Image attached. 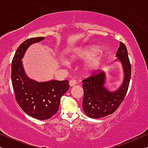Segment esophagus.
Here are the masks:
<instances>
[{
  "mask_svg": "<svg viewBox=\"0 0 148 148\" xmlns=\"http://www.w3.org/2000/svg\"><path fill=\"white\" fill-rule=\"evenodd\" d=\"M69 84L70 86H73L76 84V81L75 80H71L69 82Z\"/></svg>",
  "mask_w": 148,
  "mask_h": 148,
  "instance_id": "1",
  "label": "esophagus"
}]
</instances>
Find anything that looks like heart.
Segmentation results:
<instances>
[{
    "label": "heart",
    "instance_id": "obj_1",
    "mask_svg": "<svg viewBox=\"0 0 148 148\" xmlns=\"http://www.w3.org/2000/svg\"><path fill=\"white\" fill-rule=\"evenodd\" d=\"M100 46L92 45L78 50L70 57V60H87L82 68L84 74L90 75L95 73L100 69L106 61L105 56L102 54ZM66 64H67L66 63Z\"/></svg>",
    "mask_w": 148,
    "mask_h": 148
}]
</instances>
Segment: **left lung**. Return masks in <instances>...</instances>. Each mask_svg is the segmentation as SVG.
Returning <instances> with one entry per match:
<instances>
[{
	"mask_svg": "<svg viewBox=\"0 0 148 148\" xmlns=\"http://www.w3.org/2000/svg\"><path fill=\"white\" fill-rule=\"evenodd\" d=\"M116 57L118 59L116 61L120 62L123 73V82L118 89L112 92L106 88V75L104 72H96L82 80L83 110L90 118L98 119L113 114L124 100L130 81L131 64L126 47L122 42H120Z\"/></svg>",
	"mask_w": 148,
	"mask_h": 148,
	"instance_id": "1",
	"label": "left lung"
}]
</instances>
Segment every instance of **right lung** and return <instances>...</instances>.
<instances>
[{"label":"right lung","instance_id":"1","mask_svg":"<svg viewBox=\"0 0 148 148\" xmlns=\"http://www.w3.org/2000/svg\"><path fill=\"white\" fill-rule=\"evenodd\" d=\"M44 39L45 37H37L23 42L17 48L11 67V80L16 102L26 114L40 120L49 119L56 113L61 97L69 89L67 80L39 82L26 74L22 59L26 50Z\"/></svg>","mask_w":148,"mask_h":148}]
</instances>
